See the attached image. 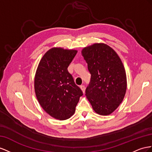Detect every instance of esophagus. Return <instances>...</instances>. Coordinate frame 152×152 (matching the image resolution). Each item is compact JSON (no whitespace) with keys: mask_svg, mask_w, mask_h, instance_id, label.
<instances>
[{"mask_svg":"<svg viewBox=\"0 0 152 152\" xmlns=\"http://www.w3.org/2000/svg\"><path fill=\"white\" fill-rule=\"evenodd\" d=\"M80 88L81 89L82 91H83V92L85 93V85H81L80 86Z\"/></svg>","mask_w":152,"mask_h":152,"instance_id":"1","label":"esophagus"}]
</instances>
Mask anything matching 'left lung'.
<instances>
[{"label": "left lung", "mask_w": 152, "mask_h": 152, "mask_svg": "<svg viewBox=\"0 0 152 152\" xmlns=\"http://www.w3.org/2000/svg\"><path fill=\"white\" fill-rule=\"evenodd\" d=\"M81 53L91 74L86 98L97 114L110 115L122 103L126 92L124 65L115 50L104 43L84 48Z\"/></svg>", "instance_id": "left-lung-1"}]
</instances>
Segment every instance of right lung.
<instances>
[{
  "instance_id": "obj_1",
  "label": "right lung",
  "mask_w": 152,
  "mask_h": 152,
  "mask_svg": "<svg viewBox=\"0 0 152 152\" xmlns=\"http://www.w3.org/2000/svg\"><path fill=\"white\" fill-rule=\"evenodd\" d=\"M75 50L53 48L44 55L38 65L34 89L40 105L53 118H70L83 95L67 67L77 53Z\"/></svg>"
}]
</instances>
